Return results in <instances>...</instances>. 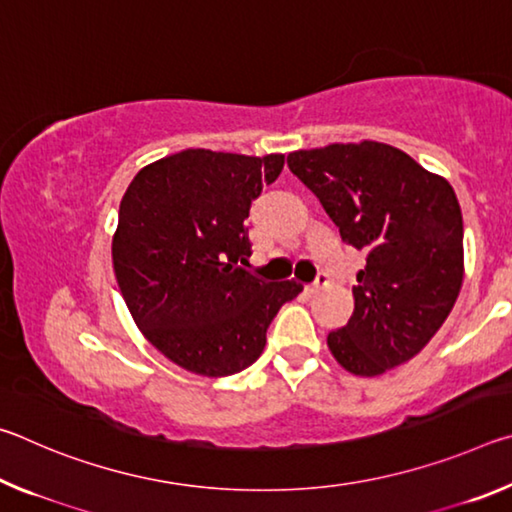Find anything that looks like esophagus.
Returning a JSON list of instances; mask_svg holds the SVG:
<instances>
[{"mask_svg": "<svg viewBox=\"0 0 512 512\" xmlns=\"http://www.w3.org/2000/svg\"><path fill=\"white\" fill-rule=\"evenodd\" d=\"M327 284H329V277H327L325 273H320V275L316 277V282L309 284L307 291H309V293H316V291H320L323 287H327Z\"/></svg>", "mask_w": 512, "mask_h": 512, "instance_id": "34e87169", "label": "esophagus"}]
</instances>
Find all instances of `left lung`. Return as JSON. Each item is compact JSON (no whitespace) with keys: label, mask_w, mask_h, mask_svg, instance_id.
Segmentation results:
<instances>
[{"label":"left lung","mask_w":512,"mask_h":512,"mask_svg":"<svg viewBox=\"0 0 512 512\" xmlns=\"http://www.w3.org/2000/svg\"><path fill=\"white\" fill-rule=\"evenodd\" d=\"M287 164L345 244L366 253L354 314L327 336L336 361L375 377L413 359L463 284V214L452 185L381 142L296 151Z\"/></svg>","instance_id":"left-lung-1"}]
</instances>
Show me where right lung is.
<instances>
[{"instance_id":"obj_1","label":"right lung","mask_w":512,"mask_h":512,"mask_svg":"<svg viewBox=\"0 0 512 512\" xmlns=\"http://www.w3.org/2000/svg\"><path fill=\"white\" fill-rule=\"evenodd\" d=\"M284 155L187 149L144 167L119 205L112 264L137 327L164 357L205 377L255 363L298 282H266L248 264L250 205Z\"/></svg>"}]
</instances>
